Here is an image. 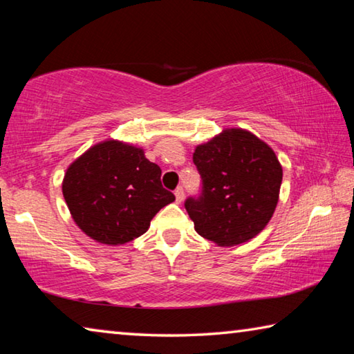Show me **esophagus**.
I'll list each match as a JSON object with an SVG mask.
<instances>
[{
    "mask_svg": "<svg viewBox=\"0 0 354 354\" xmlns=\"http://www.w3.org/2000/svg\"><path fill=\"white\" fill-rule=\"evenodd\" d=\"M174 194H176V199H177L178 204H180V202H182L183 198H185V191H183V188L178 187L176 191H174Z\"/></svg>",
    "mask_w": 354,
    "mask_h": 354,
    "instance_id": "34e87169",
    "label": "esophagus"
}]
</instances>
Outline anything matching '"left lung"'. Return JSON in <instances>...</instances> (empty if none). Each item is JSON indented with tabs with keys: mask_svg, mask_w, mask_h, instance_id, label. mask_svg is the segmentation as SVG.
I'll list each match as a JSON object with an SVG mask.
<instances>
[{
	"mask_svg": "<svg viewBox=\"0 0 354 354\" xmlns=\"http://www.w3.org/2000/svg\"><path fill=\"white\" fill-rule=\"evenodd\" d=\"M202 178L198 198L185 201L194 229L218 246H235L265 229L279 201L282 166L251 131L225 129L196 147Z\"/></svg>",
	"mask_w": 354,
	"mask_h": 354,
	"instance_id": "8db88e82",
	"label": "left lung"
}]
</instances>
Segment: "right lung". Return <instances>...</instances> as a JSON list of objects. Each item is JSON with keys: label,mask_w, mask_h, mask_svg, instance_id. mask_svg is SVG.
<instances>
[{"label": "right lung", "mask_w": 354, "mask_h": 354, "mask_svg": "<svg viewBox=\"0 0 354 354\" xmlns=\"http://www.w3.org/2000/svg\"><path fill=\"white\" fill-rule=\"evenodd\" d=\"M160 177V166L141 147L108 139L67 167L62 194L86 235L119 246L147 232L156 213L176 201Z\"/></svg>", "instance_id": "add662e5"}]
</instances>
